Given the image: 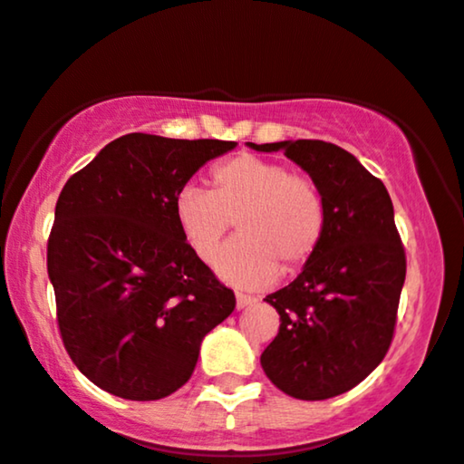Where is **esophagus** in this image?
Wrapping results in <instances>:
<instances>
[{
    "label": "esophagus",
    "mask_w": 464,
    "mask_h": 464,
    "mask_svg": "<svg viewBox=\"0 0 464 464\" xmlns=\"http://www.w3.org/2000/svg\"><path fill=\"white\" fill-rule=\"evenodd\" d=\"M255 302H256L255 297L244 295V293H237V295H236V306H237V310L248 308V306H252V304H255Z\"/></svg>",
    "instance_id": "34e87169"
}]
</instances>
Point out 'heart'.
Returning <instances> with one entry per match:
<instances>
[{
    "label": "heart",
    "instance_id": "obj_1",
    "mask_svg": "<svg viewBox=\"0 0 464 464\" xmlns=\"http://www.w3.org/2000/svg\"><path fill=\"white\" fill-rule=\"evenodd\" d=\"M212 192L184 186L173 203L181 237L203 263H214L233 222L218 272L228 283L259 289L280 267L304 266L325 236V201L314 181L285 164L239 154L212 169Z\"/></svg>",
    "mask_w": 464,
    "mask_h": 464
}]
</instances>
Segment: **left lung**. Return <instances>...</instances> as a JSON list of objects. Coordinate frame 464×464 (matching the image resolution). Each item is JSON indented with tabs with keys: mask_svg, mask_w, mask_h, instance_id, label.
Wrapping results in <instances>:
<instances>
[{
	"mask_svg": "<svg viewBox=\"0 0 464 464\" xmlns=\"http://www.w3.org/2000/svg\"><path fill=\"white\" fill-rule=\"evenodd\" d=\"M285 151L325 201V236L285 289L266 297L280 330L261 355L269 381L300 401L344 394L388 353L407 259L383 181L325 140L248 143Z\"/></svg>",
	"mask_w": 464,
	"mask_h": 464,
	"instance_id": "8db88e82",
	"label": "left lung"
}]
</instances>
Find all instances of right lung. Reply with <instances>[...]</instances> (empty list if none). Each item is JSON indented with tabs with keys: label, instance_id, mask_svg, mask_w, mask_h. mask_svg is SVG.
<instances>
[{
	"label": "right lung",
	"instance_id": "obj_1",
	"mask_svg": "<svg viewBox=\"0 0 464 464\" xmlns=\"http://www.w3.org/2000/svg\"><path fill=\"white\" fill-rule=\"evenodd\" d=\"M236 145L124 134L63 186L46 248L57 324L76 368L109 394H173L236 308L173 212L192 175Z\"/></svg>",
	"mask_w": 464,
	"mask_h": 464
}]
</instances>
